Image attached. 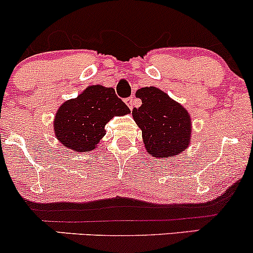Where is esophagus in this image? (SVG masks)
<instances>
[{
    "label": "esophagus",
    "mask_w": 253,
    "mask_h": 253,
    "mask_svg": "<svg viewBox=\"0 0 253 253\" xmlns=\"http://www.w3.org/2000/svg\"><path fill=\"white\" fill-rule=\"evenodd\" d=\"M126 103L129 107V109H133V107H134V105H135V98L133 96L128 97V98L126 99Z\"/></svg>",
    "instance_id": "34e87169"
}]
</instances>
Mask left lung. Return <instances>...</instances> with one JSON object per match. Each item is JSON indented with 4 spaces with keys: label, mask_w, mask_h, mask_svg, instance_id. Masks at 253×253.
<instances>
[{
    "label": "left lung",
    "mask_w": 253,
    "mask_h": 253,
    "mask_svg": "<svg viewBox=\"0 0 253 253\" xmlns=\"http://www.w3.org/2000/svg\"><path fill=\"white\" fill-rule=\"evenodd\" d=\"M141 99L132 115L143 133L146 151L154 157H173L188 146L191 120L181 104L157 87H141L137 91Z\"/></svg>",
    "instance_id": "8db88e82"
}]
</instances>
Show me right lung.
I'll return each instance as SVG.
<instances>
[{
	"instance_id": "add662e5",
	"label": "right lung",
	"mask_w": 253,
	"mask_h": 253,
	"mask_svg": "<svg viewBox=\"0 0 253 253\" xmlns=\"http://www.w3.org/2000/svg\"><path fill=\"white\" fill-rule=\"evenodd\" d=\"M131 113L112 87L88 86L74 99L60 107L55 118L56 138L68 149L84 152L93 150L105 134V125L114 116Z\"/></svg>"
}]
</instances>
